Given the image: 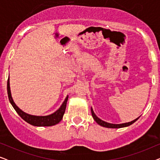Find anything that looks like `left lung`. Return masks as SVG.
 Listing matches in <instances>:
<instances>
[{
    "instance_id": "1",
    "label": "left lung",
    "mask_w": 160,
    "mask_h": 160,
    "mask_svg": "<svg viewBox=\"0 0 160 160\" xmlns=\"http://www.w3.org/2000/svg\"><path fill=\"white\" fill-rule=\"evenodd\" d=\"M91 112H92V116L93 119H95V121L97 122V123L99 124V125L104 127V128H125V127H128L131 125V124L134 123L135 122H136L138 119H139V117L136 118V119L132 120V121L126 122V123H122V124H111L108 123V122H106L103 121V120L100 119V118H98L97 116L95 115V113H94L92 108H91Z\"/></svg>"
}]
</instances>
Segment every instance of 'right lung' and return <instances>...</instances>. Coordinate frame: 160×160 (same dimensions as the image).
<instances>
[{
  "label": "right lung",
  "mask_w": 160,
  "mask_h": 160,
  "mask_svg": "<svg viewBox=\"0 0 160 160\" xmlns=\"http://www.w3.org/2000/svg\"><path fill=\"white\" fill-rule=\"evenodd\" d=\"M7 92L8 100H9L11 104H12L13 108H14V110L17 111V113L19 115V117L25 120L26 122H28V123L31 124V125L36 127H49L58 124L62 119L63 115H64L65 111V108H66L67 101L68 100V95H67L64 102H62V104L61 105V106L59 108L58 110H57L55 112L52 113V114L47 116H34L28 114V113L24 112L23 111H22L15 104L14 100H13L12 97V93H11L9 77H8L7 82Z\"/></svg>",
  "instance_id": "add662e5"
}]
</instances>
